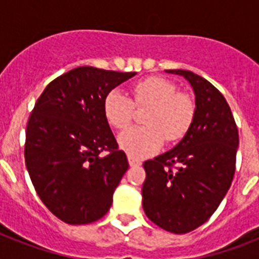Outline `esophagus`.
I'll list each match as a JSON object with an SVG mask.
<instances>
[{"mask_svg": "<svg viewBox=\"0 0 259 259\" xmlns=\"http://www.w3.org/2000/svg\"><path fill=\"white\" fill-rule=\"evenodd\" d=\"M129 158V164H130V166H138V165H141V161H140V160H136V158H133V157H127Z\"/></svg>", "mask_w": 259, "mask_h": 259, "instance_id": "1", "label": "esophagus"}]
</instances>
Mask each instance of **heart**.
<instances>
[{
  "label": "heart",
  "instance_id": "b5f03b06",
  "mask_svg": "<svg viewBox=\"0 0 259 259\" xmlns=\"http://www.w3.org/2000/svg\"><path fill=\"white\" fill-rule=\"evenodd\" d=\"M134 106L148 107L145 127H132L118 137L127 156L141 160L152 156L164 144L177 142L188 133L195 119L196 106L187 94L179 93L175 83L161 76H150L132 86V99L114 90L103 99V114L110 126L126 129L134 117Z\"/></svg>",
  "mask_w": 259,
  "mask_h": 259
}]
</instances>
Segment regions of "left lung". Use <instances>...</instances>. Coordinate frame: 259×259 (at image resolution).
Masks as SVG:
<instances>
[{"label":"left lung","mask_w":259,"mask_h":259,"mask_svg":"<svg viewBox=\"0 0 259 259\" xmlns=\"http://www.w3.org/2000/svg\"><path fill=\"white\" fill-rule=\"evenodd\" d=\"M166 72L188 80L196 114L188 133L175 148L144 162L142 207L158 227L185 234L208 221L226 196L235 172L239 136L219 90L192 71Z\"/></svg>","instance_id":"1"}]
</instances>
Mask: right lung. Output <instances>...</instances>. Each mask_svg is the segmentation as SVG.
Instances as JSON below:
<instances>
[{
	"label": "right lung",
	"mask_w": 259,
	"mask_h": 259,
	"mask_svg": "<svg viewBox=\"0 0 259 259\" xmlns=\"http://www.w3.org/2000/svg\"><path fill=\"white\" fill-rule=\"evenodd\" d=\"M136 74L78 67L52 80L34 105L25 132L26 169L47 208L68 225L101 219L129 168L103 99Z\"/></svg>",
	"instance_id": "right-lung-1"
}]
</instances>
